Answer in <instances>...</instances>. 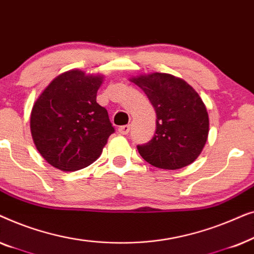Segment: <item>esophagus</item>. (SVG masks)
<instances>
[{
	"label": "esophagus",
	"mask_w": 254,
	"mask_h": 254,
	"mask_svg": "<svg viewBox=\"0 0 254 254\" xmlns=\"http://www.w3.org/2000/svg\"><path fill=\"white\" fill-rule=\"evenodd\" d=\"M129 129H130V126L129 125H125V126H121L119 127V133L123 134V135H127L128 133H129Z\"/></svg>",
	"instance_id": "obj_1"
}]
</instances>
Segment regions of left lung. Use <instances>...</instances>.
<instances>
[{
	"mask_svg": "<svg viewBox=\"0 0 254 254\" xmlns=\"http://www.w3.org/2000/svg\"><path fill=\"white\" fill-rule=\"evenodd\" d=\"M143 90L156 111V131L148 143L137 145L142 158L159 169L190 165L206 144L209 118L192 86L176 76L154 72L130 78Z\"/></svg>",
	"mask_w": 254,
	"mask_h": 254,
	"instance_id": "obj_1",
	"label": "left lung"
}]
</instances>
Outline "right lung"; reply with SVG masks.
<instances>
[{
  "mask_svg": "<svg viewBox=\"0 0 254 254\" xmlns=\"http://www.w3.org/2000/svg\"><path fill=\"white\" fill-rule=\"evenodd\" d=\"M102 76L69 70L59 75L36 100L31 134L40 155L62 171H76L102 155L114 133L105 107L96 102Z\"/></svg>",
  "mask_w": 254,
  "mask_h": 254,
  "instance_id": "right-lung-1",
  "label": "right lung"
}]
</instances>
